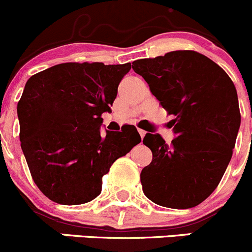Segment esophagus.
Here are the masks:
<instances>
[{
  "label": "esophagus",
  "instance_id": "esophagus-1",
  "mask_svg": "<svg viewBox=\"0 0 252 252\" xmlns=\"http://www.w3.org/2000/svg\"><path fill=\"white\" fill-rule=\"evenodd\" d=\"M138 131H139V134H140L141 139H144V136L146 135V131H145V130H142V129H138Z\"/></svg>",
  "mask_w": 252,
  "mask_h": 252
}]
</instances>
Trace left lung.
<instances>
[{"label": "left lung", "instance_id": "left-lung-1", "mask_svg": "<svg viewBox=\"0 0 252 252\" xmlns=\"http://www.w3.org/2000/svg\"><path fill=\"white\" fill-rule=\"evenodd\" d=\"M131 67L175 117L171 145L159 134L147 133L142 140L152 151L140 174L144 194L164 207H195L217 188L232 158L241 118L234 84L195 51L134 61Z\"/></svg>", "mask_w": 252, "mask_h": 252}]
</instances>
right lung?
Here are the masks:
<instances>
[{
	"label": "right lung",
	"mask_w": 252,
	"mask_h": 252,
	"mask_svg": "<svg viewBox=\"0 0 252 252\" xmlns=\"http://www.w3.org/2000/svg\"><path fill=\"white\" fill-rule=\"evenodd\" d=\"M130 64L62 63L36 73L18 102L19 139L32 179L62 205L98 196L102 177L141 141L135 126L100 133Z\"/></svg>",
	"instance_id": "add662e5"
}]
</instances>
